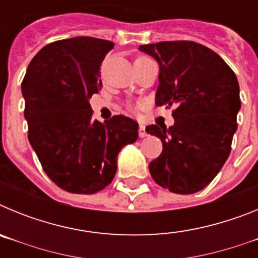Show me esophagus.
<instances>
[{
  "instance_id": "obj_1",
  "label": "esophagus",
  "mask_w": 258,
  "mask_h": 258,
  "mask_svg": "<svg viewBox=\"0 0 258 258\" xmlns=\"http://www.w3.org/2000/svg\"><path fill=\"white\" fill-rule=\"evenodd\" d=\"M138 134H140L141 138H143V137L147 136V133H146V126H145V125H140V129H138Z\"/></svg>"
}]
</instances>
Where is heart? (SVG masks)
I'll list each match as a JSON object with an SVG mask.
<instances>
[{
  "mask_svg": "<svg viewBox=\"0 0 258 258\" xmlns=\"http://www.w3.org/2000/svg\"><path fill=\"white\" fill-rule=\"evenodd\" d=\"M146 60H151V59L147 58V56L140 55V56H137L136 60H134V63H142V61H146Z\"/></svg>",
  "mask_w": 258,
  "mask_h": 258,
  "instance_id": "1",
  "label": "heart"
}]
</instances>
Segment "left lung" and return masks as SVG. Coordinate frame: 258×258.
<instances>
[{"label": "left lung", "instance_id": "left-lung-1", "mask_svg": "<svg viewBox=\"0 0 258 258\" xmlns=\"http://www.w3.org/2000/svg\"><path fill=\"white\" fill-rule=\"evenodd\" d=\"M159 63L156 106H174V125H149L163 142L149 165L152 178L170 192L203 190L217 175L231 151L240 109L234 71L217 52L194 41L141 45Z\"/></svg>", "mask_w": 258, "mask_h": 258}]
</instances>
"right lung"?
I'll list each match as a JSON object with an SVG mask.
<instances>
[{"label": "right lung", "instance_id": "right-lung-1", "mask_svg": "<svg viewBox=\"0 0 258 258\" xmlns=\"http://www.w3.org/2000/svg\"><path fill=\"white\" fill-rule=\"evenodd\" d=\"M115 44L94 37L44 46L22 83L28 140L56 186L95 194L112 182L117 155L138 138V124L122 115L93 120L89 99L102 88L101 64Z\"/></svg>", "mask_w": 258, "mask_h": 258}]
</instances>
